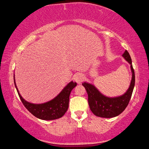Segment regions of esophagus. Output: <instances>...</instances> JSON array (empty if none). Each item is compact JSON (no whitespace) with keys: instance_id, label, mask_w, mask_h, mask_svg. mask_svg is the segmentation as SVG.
<instances>
[{"instance_id":"esophagus-1","label":"esophagus","mask_w":149,"mask_h":149,"mask_svg":"<svg viewBox=\"0 0 149 149\" xmlns=\"http://www.w3.org/2000/svg\"><path fill=\"white\" fill-rule=\"evenodd\" d=\"M73 79H74L76 83H80L83 81V79H84V76H83V74H82L80 73H77L76 74H75L74 77H73Z\"/></svg>"}]
</instances>
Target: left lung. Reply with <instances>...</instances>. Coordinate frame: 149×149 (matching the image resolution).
Masks as SVG:
<instances>
[{
	"mask_svg": "<svg viewBox=\"0 0 149 149\" xmlns=\"http://www.w3.org/2000/svg\"><path fill=\"white\" fill-rule=\"evenodd\" d=\"M123 57L130 64L132 73L130 85L124 95L117 97H107L100 93L93 85L85 82L82 84L85 87L88 93V104L90 110L95 116L107 118L116 117L123 111L129 104L134 87V71L132 64L131 57L127 50L125 51Z\"/></svg>",
	"mask_w": 149,
	"mask_h": 149,
	"instance_id": "8db88e82",
	"label": "left lung"
}]
</instances>
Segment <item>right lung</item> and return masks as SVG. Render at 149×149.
<instances>
[{"instance_id": "obj_1", "label": "right lung", "mask_w": 149, "mask_h": 149, "mask_svg": "<svg viewBox=\"0 0 149 149\" xmlns=\"http://www.w3.org/2000/svg\"><path fill=\"white\" fill-rule=\"evenodd\" d=\"M14 82L19 97L26 109L38 118L45 120L58 119L64 115L69 108L70 94L77 85L76 82H70L55 98L46 103L36 104L29 103L22 98L15 84V75Z\"/></svg>"}]
</instances>
